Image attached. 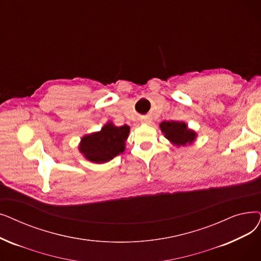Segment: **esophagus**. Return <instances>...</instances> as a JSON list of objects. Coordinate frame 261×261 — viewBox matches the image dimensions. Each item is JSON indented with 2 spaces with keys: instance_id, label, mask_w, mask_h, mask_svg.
<instances>
[{
  "instance_id": "1",
  "label": "esophagus",
  "mask_w": 261,
  "mask_h": 261,
  "mask_svg": "<svg viewBox=\"0 0 261 261\" xmlns=\"http://www.w3.org/2000/svg\"><path fill=\"white\" fill-rule=\"evenodd\" d=\"M144 121H145V122H148V121H149V118H145Z\"/></svg>"
}]
</instances>
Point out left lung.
<instances>
[{"mask_svg": "<svg viewBox=\"0 0 261 261\" xmlns=\"http://www.w3.org/2000/svg\"><path fill=\"white\" fill-rule=\"evenodd\" d=\"M160 129L164 137L174 146H187L194 143L197 138V133L188 128V124L182 121H162Z\"/></svg>", "mask_w": 261, "mask_h": 261, "instance_id": "left-lung-1", "label": "left lung"}]
</instances>
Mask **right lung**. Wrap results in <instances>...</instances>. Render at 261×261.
I'll return each instance as SVG.
<instances>
[{"mask_svg":"<svg viewBox=\"0 0 261 261\" xmlns=\"http://www.w3.org/2000/svg\"><path fill=\"white\" fill-rule=\"evenodd\" d=\"M129 132L128 124L117 127L108 121L100 131L84 135L79 144V151L90 162L107 163L126 149Z\"/></svg>","mask_w":261,"mask_h":261,"instance_id":"1","label":"right lung"}]
</instances>
